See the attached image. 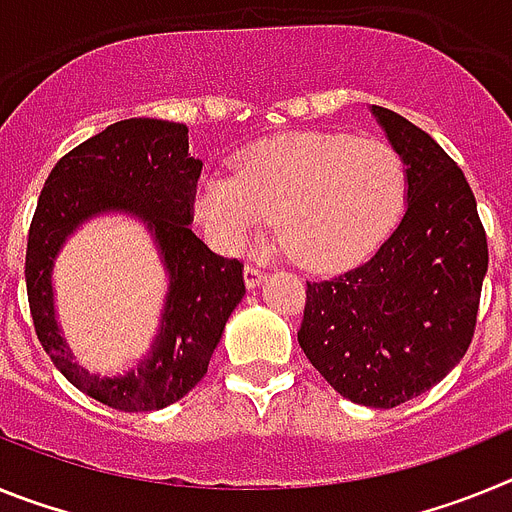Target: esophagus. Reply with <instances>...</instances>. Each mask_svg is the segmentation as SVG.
I'll list each match as a JSON object with an SVG mask.
<instances>
[{
	"mask_svg": "<svg viewBox=\"0 0 512 512\" xmlns=\"http://www.w3.org/2000/svg\"><path fill=\"white\" fill-rule=\"evenodd\" d=\"M243 277H246V287L253 289V287H256V284L264 282L266 271L261 269L259 264H246V266H243Z\"/></svg>",
	"mask_w": 512,
	"mask_h": 512,
	"instance_id": "esophagus-1",
	"label": "esophagus"
}]
</instances>
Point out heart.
<instances>
[{
    "label": "heart",
    "mask_w": 512,
    "mask_h": 512,
    "mask_svg": "<svg viewBox=\"0 0 512 512\" xmlns=\"http://www.w3.org/2000/svg\"><path fill=\"white\" fill-rule=\"evenodd\" d=\"M405 192V164L384 140L279 135L235 158L230 179H207L197 212L230 248H243L264 220H277L289 259L312 271H333L384 241Z\"/></svg>",
    "instance_id": "obj_1"
}]
</instances>
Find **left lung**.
<instances>
[{
    "mask_svg": "<svg viewBox=\"0 0 512 512\" xmlns=\"http://www.w3.org/2000/svg\"><path fill=\"white\" fill-rule=\"evenodd\" d=\"M372 112L408 174V210L372 259L307 282L297 341L346 400L397 408L467 354L487 271V235L464 171L431 135Z\"/></svg>",
    "mask_w": 512,
    "mask_h": 512,
    "instance_id": "obj_1",
    "label": "left lung"
}]
</instances>
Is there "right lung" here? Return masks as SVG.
<instances>
[{
    "instance_id": "1",
    "label": "right lung",
    "mask_w": 512,
    "mask_h": 512,
    "mask_svg": "<svg viewBox=\"0 0 512 512\" xmlns=\"http://www.w3.org/2000/svg\"><path fill=\"white\" fill-rule=\"evenodd\" d=\"M182 122L133 117L84 140L53 166L38 197L25 253L35 333L76 390L122 413H148L182 400L207 374L230 312L246 295L243 261L210 251L189 230L202 174ZM128 209L157 235L172 287L151 360L125 378L102 380L73 364L52 318L50 266L65 235L87 216Z\"/></svg>"
}]
</instances>
